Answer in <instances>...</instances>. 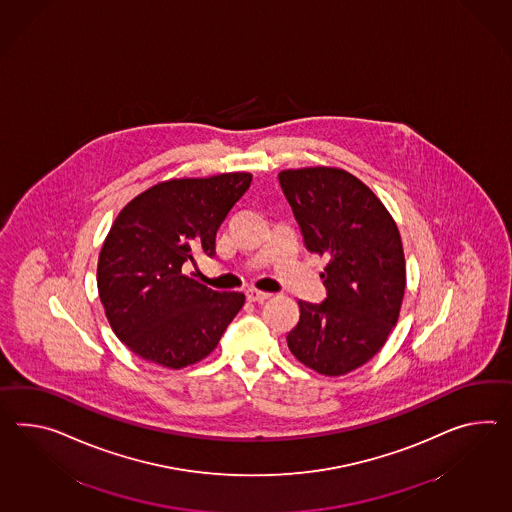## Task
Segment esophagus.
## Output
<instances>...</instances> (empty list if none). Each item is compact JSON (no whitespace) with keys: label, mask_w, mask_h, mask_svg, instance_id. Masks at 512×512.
Masks as SVG:
<instances>
[{"label":"esophagus","mask_w":512,"mask_h":512,"mask_svg":"<svg viewBox=\"0 0 512 512\" xmlns=\"http://www.w3.org/2000/svg\"><path fill=\"white\" fill-rule=\"evenodd\" d=\"M246 296H248V300L257 301V303H262V301L268 300L272 294H268V292H262V290H257V288H248L246 290Z\"/></svg>","instance_id":"obj_1"}]
</instances>
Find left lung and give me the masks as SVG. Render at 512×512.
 I'll list each match as a JSON object with an SVG mask.
<instances>
[{
    "label": "left lung",
    "mask_w": 512,
    "mask_h": 512,
    "mask_svg": "<svg viewBox=\"0 0 512 512\" xmlns=\"http://www.w3.org/2000/svg\"><path fill=\"white\" fill-rule=\"evenodd\" d=\"M279 185L305 248L327 259L322 303L298 301L292 355L324 375L370 361L398 322L407 274L398 225L374 192L340 168L283 170Z\"/></svg>",
    "instance_id": "8db88e82"
}]
</instances>
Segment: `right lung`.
Returning a JSON list of instances; mask_svg holds the SVG:
<instances>
[{
  "mask_svg": "<svg viewBox=\"0 0 512 512\" xmlns=\"http://www.w3.org/2000/svg\"><path fill=\"white\" fill-rule=\"evenodd\" d=\"M251 174L170 179L116 216L98 259V292L114 335L144 361L179 370L205 359L244 305L183 272L194 253L216 255V231Z\"/></svg>",
  "mask_w": 512,
  "mask_h": 512,
  "instance_id": "1",
  "label": "right lung"
}]
</instances>
